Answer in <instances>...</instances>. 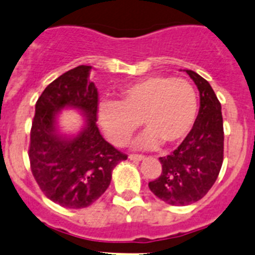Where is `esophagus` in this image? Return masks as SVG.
<instances>
[{"instance_id":"obj_1","label":"esophagus","mask_w":255,"mask_h":255,"mask_svg":"<svg viewBox=\"0 0 255 255\" xmlns=\"http://www.w3.org/2000/svg\"><path fill=\"white\" fill-rule=\"evenodd\" d=\"M129 159L133 160V162H140V160L144 159V155H140V154H130V155H129Z\"/></svg>"}]
</instances>
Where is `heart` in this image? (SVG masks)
Segmentation results:
<instances>
[{"mask_svg": "<svg viewBox=\"0 0 255 255\" xmlns=\"http://www.w3.org/2000/svg\"><path fill=\"white\" fill-rule=\"evenodd\" d=\"M198 112L196 90L188 81L149 76L126 86L120 101H102L98 121L116 145L127 144L142 121L147 132L138 139L142 148L182 142L193 128Z\"/></svg>", "mask_w": 255, "mask_h": 255, "instance_id": "b5f03b06", "label": "heart"}]
</instances>
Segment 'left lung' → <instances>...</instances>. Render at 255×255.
I'll return each instance as SVG.
<instances>
[{
	"label": "left lung",
	"mask_w": 255,
	"mask_h": 255,
	"mask_svg": "<svg viewBox=\"0 0 255 255\" xmlns=\"http://www.w3.org/2000/svg\"><path fill=\"white\" fill-rule=\"evenodd\" d=\"M199 91L201 107L193 128L179 147L160 157L162 173L148 183L153 194L170 206H188L203 198L223 163L222 106L213 88L194 71L185 70Z\"/></svg>",
	"instance_id": "1"
}]
</instances>
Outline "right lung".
I'll use <instances>...</instances> for the list:
<instances>
[{"instance_id":"right-lung-1","label":"right lung","mask_w":255,"mask_h":255,"mask_svg":"<svg viewBox=\"0 0 255 255\" xmlns=\"http://www.w3.org/2000/svg\"><path fill=\"white\" fill-rule=\"evenodd\" d=\"M91 66H78L49 83L36 103L28 157L32 174L44 196L66 208H86L106 192L112 170L127 155L101 135L98 92L88 81ZM76 108L86 126L75 137L59 135L55 118L63 108Z\"/></svg>"}]
</instances>
